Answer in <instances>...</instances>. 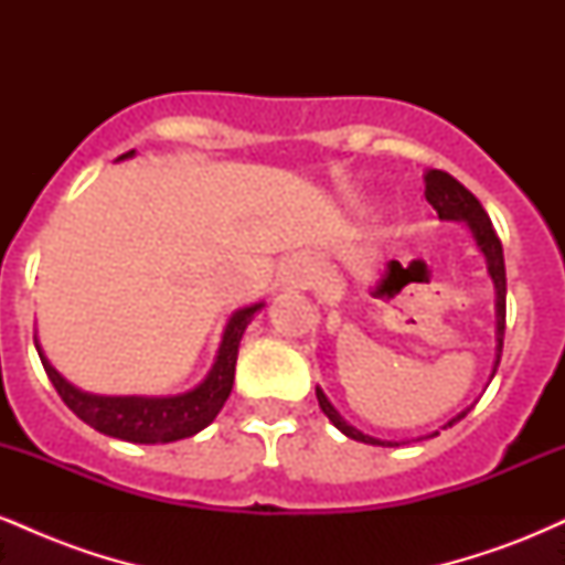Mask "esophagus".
<instances>
[{"label":"esophagus","instance_id":"1","mask_svg":"<svg viewBox=\"0 0 565 565\" xmlns=\"http://www.w3.org/2000/svg\"><path fill=\"white\" fill-rule=\"evenodd\" d=\"M281 281H287L289 287L308 289L313 284V265L302 257H291V260L281 268Z\"/></svg>","mask_w":565,"mask_h":565}]
</instances>
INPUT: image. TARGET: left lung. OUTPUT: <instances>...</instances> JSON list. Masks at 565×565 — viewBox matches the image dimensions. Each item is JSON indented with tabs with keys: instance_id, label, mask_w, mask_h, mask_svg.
<instances>
[{
	"instance_id": "8db88e82",
	"label": "left lung",
	"mask_w": 565,
	"mask_h": 565,
	"mask_svg": "<svg viewBox=\"0 0 565 565\" xmlns=\"http://www.w3.org/2000/svg\"><path fill=\"white\" fill-rule=\"evenodd\" d=\"M425 199L430 201L433 210L438 212L440 220H451V223H465L468 225L472 242H476L478 252L483 255L486 260V270H489V278L491 284H494V313H497V350H494V366H491V374H489V382L494 380L497 374V366H499V359H502V340H504V295H508V278H504V255H502V242H499V236L494 233V225H491L489 215H486V210L481 206V201H478L472 193L465 188L459 180H454L449 172H440V170H427L425 172ZM395 260L387 263V270L395 268ZM486 382V385H489ZM316 398H319V406L321 412L327 414L329 423H332L337 430L345 433L348 438L353 440H361V444H372V446H401V444H412V440H425V438H433L438 436V430L427 433V436H419V438H412V440H382V438H374V436H366V433H361L359 427H353L348 423L345 417H342L340 412L332 406V401L327 398V393L321 391L319 385H316ZM472 408V404L468 408H462L459 414H454V417L446 423L440 430H446V427L457 425L459 419L468 417V412Z\"/></svg>"
}]
</instances>
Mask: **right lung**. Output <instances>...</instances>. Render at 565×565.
<instances>
[{
	"label": "right lung",
	"mask_w": 565,
	"mask_h": 565,
	"mask_svg": "<svg viewBox=\"0 0 565 565\" xmlns=\"http://www.w3.org/2000/svg\"><path fill=\"white\" fill-rule=\"evenodd\" d=\"M135 151L121 153L116 161L132 159ZM265 308V300L244 305L233 310L228 323L223 329L215 364H212L206 377L196 387L174 395H97L82 387L71 385L57 369L50 364L42 345L34 337L39 359H42L44 372L55 385L57 395L63 398L71 412L95 427L103 436H111L129 444H172V440L191 438L204 430L212 419L217 417L220 408L228 401L233 387V374H236V359L242 337L249 321Z\"/></svg>",
	"instance_id": "right-lung-1"
}]
</instances>
